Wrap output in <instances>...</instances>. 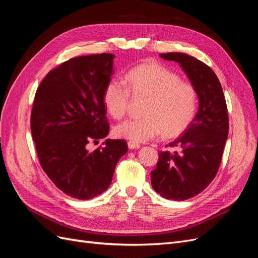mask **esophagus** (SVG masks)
Instances as JSON below:
<instances>
[{"label": "esophagus", "mask_w": 258, "mask_h": 258, "mask_svg": "<svg viewBox=\"0 0 258 258\" xmlns=\"http://www.w3.org/2000/svg\"><path fill=\"white\" fill-rule=\"evenodd\" d=\"M128 147L130 148V150H136V148L140 147V144L137 143V142H134V141H129L128 142Z\"/></svg>", "instance_id": "obj_1"}]
</instances>
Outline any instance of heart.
Listing matches in <instances>:
<instances>
[{
	"label": "heart",
	"instance_id": "b5f03b06",
	"mask_svg": "<svg viewBox=\"0 0 258 258\" xmlns=\"http://www.w3.org/2000/svg\"><path fill=\"white\" fill-rule=\"evenodd\" d=\"M126 85L112 80L103 91L107 113L121 119L128 111L130 93L147 97L140 118H130L115 127V135L134 142H145L163 135L175 138L188 128L197 110V91L190 83L157 62H145L124 75Z\"/></svg>",
	"mask_w": 258,
	"mask_h": 258
}]
</instances>
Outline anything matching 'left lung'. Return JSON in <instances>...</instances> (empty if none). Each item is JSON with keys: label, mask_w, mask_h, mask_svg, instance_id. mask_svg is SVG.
<instances>
[{"label": "left lung", "mask_w": 258, "mask_h": 258, "mask_svg": "<svg viewBox=\"0 0 258 258\" xmlns=\"http://www.w3.org/2000/svg\"><path fill=\"white\" fill-rule=\"evenodd\" d=\"M176 61L188 76L199 98V110L183 135L160 152L151 172L152 186L161 197L182 201L197 196L213 181L221 165L228 137V111L222 86L213 70L182 52L160 53Z\"/></svg>", "instance_id": "obj_1"}]
</instances>
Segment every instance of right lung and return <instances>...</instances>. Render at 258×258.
I'll list each match as a JSON object with an SVG mask.
<instances>
[{
  "label": "right lung",
  "instance_id": "1",
  "mask_svg": "<svg viewBox=\"0 0 258 258\" xmlns=\"http://www.w3.org/2000/svg\"><path fill=\"white\" fill-rule=\"evenodd\" d=\"M113 53L70 59L52 69L35 92L31 134L41 167L60 190L87 200L110 186L124 140L107 139L103 91L113 74Z\"/></svg>",
  "mask_w": 258,
  "mask_h": 258
}]
</instances>
